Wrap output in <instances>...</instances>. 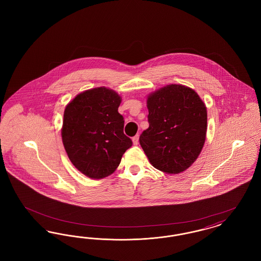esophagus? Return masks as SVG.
<instances>
[{
    "instance_id": "34e87169",
    "label": "esophagus",
    "mask_w": 261,
    "mask_h": 261,
    "mask_svg": "<svg viewBox=\"0 0 261 261\" xmlns=\"http://www.w3.org/2000/svg\"><path fill=\"white\" fill-rule=\"evenodd\" d=\"M132 141H133V144H134V145H138V144H139V135L133 137V138H132Z\"/></svg>"
}]
</instances>
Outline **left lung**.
Here are the masks:
<instances>
[{"label":"left lung","mask_w":261,"mask_h":261,"mask_svg":"<svg viewBox=\"0 0 261 261\" xmlns=\"http://www.w3.org/2000/svg\"><path fill=\"white\" fill-rule=\"evenodd\" d=\"M149 128L140 144L152 166L177 174L195 162L203 147L207 113L203 101L191 88L168 85L148 98Z\"/></svg>","instance_id":"left-lung-1"}]
</instances>
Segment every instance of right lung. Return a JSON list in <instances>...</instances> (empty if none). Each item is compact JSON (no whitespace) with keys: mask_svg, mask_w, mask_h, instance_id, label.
<instances>
[{"mask_svg":"<svg viewBox=\"0 0 261 261\" xmlns=\"http://www.w3.org/2000/svg\"><path fill=\"white\" fill-rule=\"evenodd\" d=\"M120 97L112 90L95 88L77 95L65 108L62 143L75 167L88 177L113 173L132 140L123 132L118 112Z\"/></svg>","mask_w":261,"mask_h":261,"instance_id":"right-lung-1","label":"right lung"}]
</instances>
